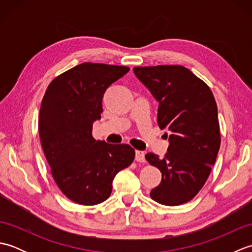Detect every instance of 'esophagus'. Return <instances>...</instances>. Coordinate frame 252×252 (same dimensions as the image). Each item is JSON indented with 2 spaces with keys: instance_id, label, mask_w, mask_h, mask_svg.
<instances>
[{
  "instance_id": "34e87169",
  "label": "esophagus",
  "mask_w": 252,
  "mask_h": 252,
  "mask_svg": "<svg viewBox=\"0 0 252 252\" xmlns=\"http://www.w3.org/2000/svg\"><path fill=\"white\" fill-rule=\"evenodd\" d=\"M135 160L137 162H145V155L141 151L135 152Z\"/></svg>"
}]
</instances>
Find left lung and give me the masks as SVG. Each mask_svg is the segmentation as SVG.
Segmentation results:
<instances>
[{
    "instance_id": "1",
    "label": "left lung",
    "mask_w": 252,
    "mask_h": 252,
    "mask_svg": "<svg viewBox=\"0 0 252 252\" xmlns=\"http://www.w3.org/2000/svg\"><path fill=\"white\" fill-rule=\"evenodd\" d=\"M133 71L159 103V127L170 132L163 159L145 155L162 176L151 197L161 205H182L205 185L220 149L216 99L208 85L183 66L135 67Z\"/></svg>"
}]
</instances>
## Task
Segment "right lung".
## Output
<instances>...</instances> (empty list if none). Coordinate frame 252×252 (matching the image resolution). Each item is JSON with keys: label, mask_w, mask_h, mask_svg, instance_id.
Instances as JSON below:
<instances>
[{"label": "right lung", "mask_w": 252, "mask_h": 252, "mask_svg": "<svg viewBox=\"0 0 252 252\" xmlns=\"http://www.w3.org/2000/svg\"><path fill=\"white\" fill-rule=\"evenodd\" d=\"M130 70L125 66L83 63L50 83L40 108L39 133L57 186L73 202L93 206L108 199L116 174L133 162L127 144L96 141L105 91Z\"/></svg>", "instance_id": "right-lung-1"}]
</instances>
